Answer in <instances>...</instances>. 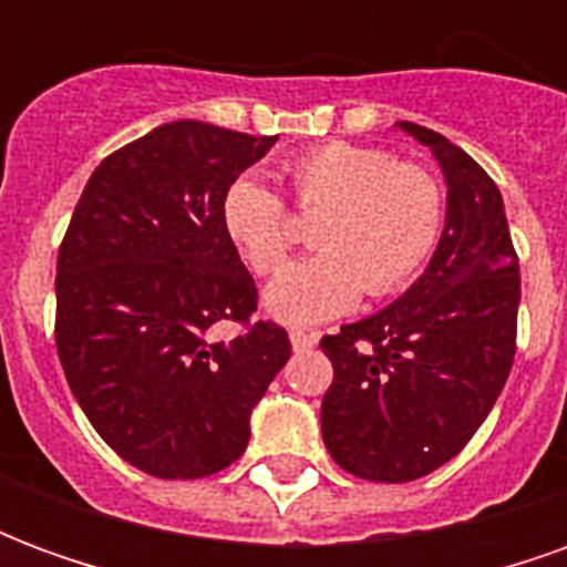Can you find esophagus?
Listing matches in <instances>:
<instances>
[{"label": "esophagus", "mask_w": 567, "mask_h": 567, "mask_svg": "<svg viewBox=\"0 0 567 567\" xmlns=\"http://www.w3.org/2000/svg\"><path fill=\"white\" fill-rule=\"evenodd\" d=\"M291 337V346H295L297 352H303V349H312V346L319 343V333H307V331H291L288 333Z\"/></svg>", "instance_id": "obj_1"}]
</instances>
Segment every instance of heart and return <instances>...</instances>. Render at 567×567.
Segmentation results:
<instances>
[{
	"mask_svg": "<svg viewBox=\"0 0 567 567\" xmlns=\"http://www.w3.org/2000/svg\"><path fill=\"white\" fill-rule=\"evenodd\" d=\"M297 209L321 212L319 251L267 288V309L288 324L343 316L361 295L382 300L425 270L446 227V194L422 163L355 142H324L285 163ZM221 227L251 272L272 276L295 248L285 199L255 175L234 178L221 197Z\"/></svg>",
	"mask_w": 567,
	"mask_h": 567,
	"instance_id": "b5f03b06",
	"label": "heart"
}]
</instances>
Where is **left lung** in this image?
<instances>
[{"instance_id":"obj_1","label":"left lung","mask_w":567,"mask_h":567,"mask_svg":"<svg viewBox=\"0 0 567 567\" xmlns=\"http://www.w3.org/2000/svg\"><path fill=\"white\" fill-rule=\"evenodd\" d=\"M401 130L443 166V239L401 300L319 343L333 364L321 398L324 446L343 471L373 483H410L455 458L516 355L519 258L498 185L446 136L410 121Z\"/></svg>"}]
</instances>
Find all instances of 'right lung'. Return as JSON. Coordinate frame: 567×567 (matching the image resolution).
Wrapping results in <instances>:
<instances>
[{
  "instance_id": "add662e5",
  "label": "right lung",
  "mask_w": 567,
  "mask_h": 567,
  "mask_svg": "<svg viewBox=\"0 0 567 567\" xmlns=\"http://www.w3.org/2000/svg\"><path fill=\"white\" fill-rule=\"evenodd\" d=\"M276 136L173 121L112 151L56 258V355L112 450L157 480H199L248 446V416L291 358L255 319L258 288L221 227V197ZM236 323L230 341L210 337Z\"/></svg>"
}]
</instances>
